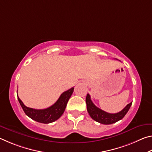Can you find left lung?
<instances>
[{"label": "left lung", "instance_id": "left-lung-1", "mask_svg": "<svg viewBox=\"0 0 152 152\" xmlns=\"http://www.w3.org/2000/svg\"><path fill=\"white\" fill-rule=\"evenodd\" d=\"M86 102L87 110H88L90 116L91 117L92 119H94L95 121L104 125L113 124V123H116L119 121V120L122 119L125 117V115L127 114L129 109H130L132 104V102H130L122 110L117 113H109L95 106L91 101V96L89 94H87Z\"/></svg>", "mask_w": 152, "mask_h": 152}]
</instances>
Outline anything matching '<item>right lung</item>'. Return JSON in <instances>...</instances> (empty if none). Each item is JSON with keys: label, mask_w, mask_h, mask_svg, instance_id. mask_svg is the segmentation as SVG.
I'll list each match as a JSON object with an SVG mask.
<instances>
[{"label": "right lung", "mask_w": 152, "mask_h": 152, "mask_svg": "<svg viewBox=\"0 0 152 152\" xmlns=\"http://www.w3.org/2000/svg\"><path fill=\"white\" fill-rule=\"evenodd\" d=\"M74 87L64 92L54 104L44 109H34L25 106L18 96V101L26 115L35 121L42 123L54 122L60 118L65 110L68 100L74 92Z\"/></svg>", "instance_id": "1"}]
</instances>
